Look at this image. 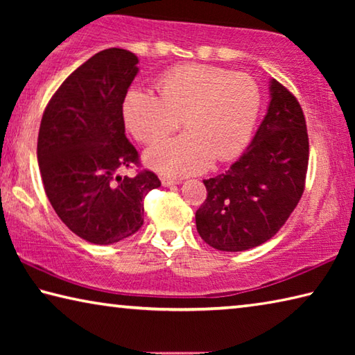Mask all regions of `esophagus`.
<instances>
[{"instance_id":"1","label":"esophagus","mask_w":355,"mask_h":355,"mask_svg":"<svg viewBox=\"0 0 355 355\" xmlns=\"http://www.w3.org/2000/svg\"><path fill=\"white\" fill-rule=\"evenodd\" d=\"M161 183H163V186H175V184H180V183H182V180L163 177V178H161Z\"/></svg>"}]
</instances>
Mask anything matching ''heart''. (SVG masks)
<instances>
[{"label":"heart","instance_id":"1","mask_svg":"<svg viewBox=\"0 0 355 355\" xmlns=\"http://www.w3.org/2000/svg\"><path fill=\"white\" fill-rule=\"evenodd\" d=\"M158 97L130 89L123 98L125 127L135 139L152 144L172 133L184 117L188 133L166 139L144 153L150 169L167 177L207 171L241 155L254 136L261 92L244 73L205 64H184L155 83Z\"/></svg>","mask_w":355,"mask_h":355}]
</instances>
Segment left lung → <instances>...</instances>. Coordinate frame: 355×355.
Segmentation results:
<instances>
[{"label": "left lung", "instance_id": "8db88e82", "mask_svg": "<svg viewBox=\"0 0 355 355\" xmlns=\"http://www.w3.org/2000/svg\"><path fill=\"white\" fill-rule=\"evenodd\" d=\"M269 106L236 163L203 180L207 200L196 211L197 232L211 248L241 252L271 239L300 200L309 166V135L296 97L269 83Z\"/></svg>", "mask_w": 355, "mask_h": 355}]
</instances>
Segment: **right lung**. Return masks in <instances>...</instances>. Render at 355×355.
Segmentation results:
<instances>
[{"label": "right lung", "mask_w": 355, "mask_h": 355, "mask_svg": "<svg viewBox=\"0 0 355 355\" xmlns=\"http://www.w3.org/2000/svg\"><path fill=\"white\" fill-rule=\"evenodd\" d=\"M139 59L107 48L80 65L48 103L37 161L48 200L71 232L92 244L122 241L144 224V197L159 188L150 171L122 177L139 163L125 136L123 98Z\"/></svg>", "instance_id": "add662e5"}]
</instances>
